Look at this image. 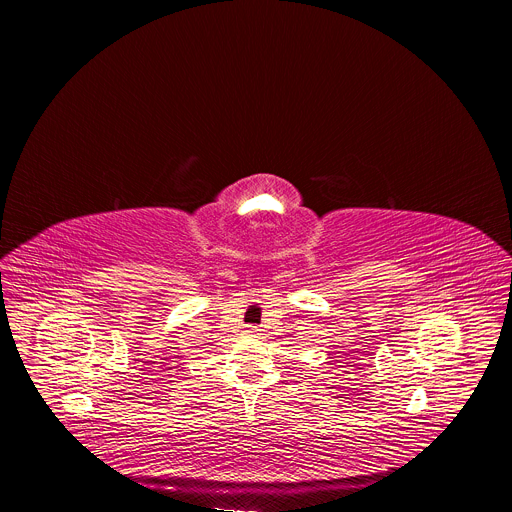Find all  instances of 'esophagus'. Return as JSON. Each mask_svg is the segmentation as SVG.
<instances>
[{
  "mask_svg": "<svg viewBox=\"0 0 512 512\" xmlns=\"http://www.w3.org/2000/svg\"><path fill=\"white\" fill-rule=\"evenodd\" d=\"M257 332H259V330H257V326H247V330H245V334H247V336H257Z\"/></svg>",
  "mask_w": 512,
  "mask_h": 512,
  "instance_id": "obj_1",
  "label": "esophagus"
}]
</instances>
